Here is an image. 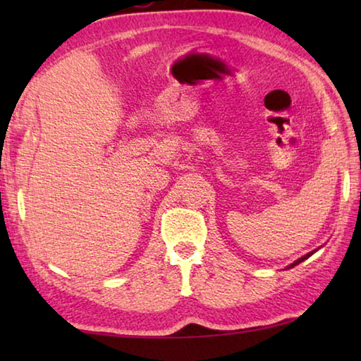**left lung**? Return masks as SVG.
I'll use <instances>...</instances> for the list:
<instances>
[{"instance_id": "1", "label": "left lung", "mask_w": 361, "mask_h": 361, "mask_svg": "<svg viewBox=\"0 0 361 361\" xmlns=\"http://www.w3.org/2000/svg\"><path fill=\"white\" fill-rule=\"evenodd\" d=\"M317 252V250H314V252H310V253H307V255H304V256H301V258H299V259H296L295 262H291V264L288 266V267H286V269H291V267H295V266H298L299 264V262H302L304 259H307L309 258V256H312L314 253Z\"/></svg>"}]
</instances>
